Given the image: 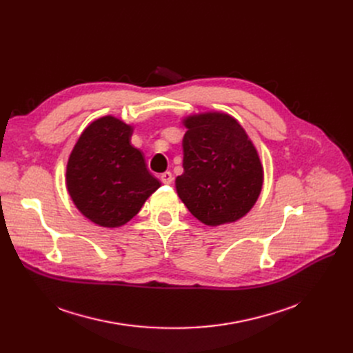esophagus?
I'll return each instance as SVG.
<instances>
[{
	"mask_svg": "<svg viewBox=\"0 0 353 353\" xmlns=\"http://www.w3.org/2000/svg\"><path fill=\"white\" fill-rule=\"evenodd\" d=\"M160 179H161V181H163L164 184H170V183L173 181V174H172L170 172H164V173L160 176Z\"/></svg>",
	"mask_w": 353,
	"mask_h": 353,
	"instance_id": "obj_1",
	"label": "esophagus"
}]
</instances>
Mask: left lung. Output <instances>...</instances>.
I'll use <instances>...</instances> for the list:
<instances>
[{
  "instance_id": "obj_1",
  "label": "left lung",
  "mask_w": 353,
  "mask_h": 353,
  "mask_svg": "<svg viewBox=\"0 0 353 353\" xmlns=\"http://www.w3.org/2000/svg\"><path fill=\"white\" fill-rule=\"evenodd\" d=\"M183 174L176 192L189 212L208 226L246 216L263 188V164L246 130L221 111L183 117Z\"/></svg>"
}]
</instances>
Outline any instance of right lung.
I'll list each match as a JSON object with an SVG mask.
<instances>
[{"label": "right lung", "instance_id": "add662e5", "mask_svg": "<svg viewBox=\"0 0 353 353\" xmlns=\"http://www.w3.org/2000/svg\"><path fill=\"white\" fill-rule=\"evenodd\" d=\"M134 127L114 116L91 121L67 161L65 186L79 212L101 228L132 220L161 183L132 145Z\"/></svg>", "mask_w": 353, "mask_h": 353}]
</instances>
